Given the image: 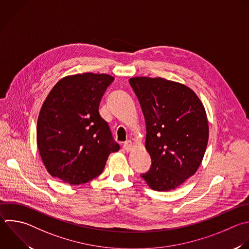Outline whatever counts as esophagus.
<instances>
[{
  "label": "esophagus",
  "instance_id": "esophagus-1",
  "mask_svg": "<svg viewBox=\"0 0 249 249\" xmlns=\"http://www.w3.org/2000/svg\"><path fill=\"white\" fill-rule=\"evenodd\" d=\"M132 147H133V143H132L130 140L125 141V142H124V146H123V148H124V150L125 152H129V151H131Z\"/></svg>",
  "mask_w": 249,
  "mask_h": 249
}]
</instances>
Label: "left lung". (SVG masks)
<instances>
[{"label": "left lung", "mask_w": 249, "mask_h": 249, "mask_svg": "<svg viewBox=\"0 0 249 249\" xmlns=\"http://www.w3.org/2000/svg\"><path fill=\"white\" fill-rule=\"evenodd\" d=\"M146 122L145 148L152 159L141 174L148 186L168 192L199 167L208 142L205 109L193 89L162 78L129 79Z\"/></svg>", "instance_id": "1"}]
</instances>
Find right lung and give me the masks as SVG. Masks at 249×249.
Here are the masks:
<instances>
[{
  "label": "right lung",
  "mask_w": 249,
  "mask_h": 249,
  "mask_svg": "<svg viewBox=\"0 0 249 249\" xmlns=\"http://www.w3.org/2000/svg\"><path fill=\"white\" fill-rule=\"evenodd\" d=\"M113 81L110 75L90 72L66 76L47 96L38 118L37 145L52 176L70 185L88 183L120 150L98 111Z\"/></svg>",
  "instance_id": "1"
}]
</instances>
